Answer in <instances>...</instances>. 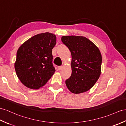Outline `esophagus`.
<instances>
[{
    "label": "esophagus",
    "instance_id": "1",
    "mask_svg": "<svg viewBox=\"0 0 126 126\" xmlns=\"http://www.w3.org/2000/svg\"><path fill=\"white\" fill-rule=\"evenodd\" d=\"M57 68H58V70H61L63 68V66H58Z\"/></svg>",
    "mask_w": 126,
    "mask_h": 126
}]
</instances>
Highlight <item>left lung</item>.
<instances>
[{
	"mask_svg": "<svg viewBox=\"0 0 126 126\" xmlns=\"http://www.w3.org/2000/svg\"><path fill=\"white\" fill-rule=\"evenodd\" d=\"M61 40L71 54L72 73L65 81L66 87L76 94L87 92L95 85L101 73L100 51L83 36H62Z\"/></svg>",
	"mask_w": 126,
	"mask_h": 126,
	"instance_id": "1",
	"label": "left lung"
}]
</instances>
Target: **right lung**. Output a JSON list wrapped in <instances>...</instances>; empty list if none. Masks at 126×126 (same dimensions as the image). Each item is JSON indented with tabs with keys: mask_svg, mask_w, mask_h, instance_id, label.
Masks as SVG:
<instances>
[{
	"mask_svg": "<svg viewBox=\"0 0 126 126\" xmlns=\"http://www.w3.org/2000/svg\"><path fill=\"white\" fill-rule=\"evenodd\" d=\"M56 43L55 34L46 32L31 37L19 47L15 69L18 79L25 87L38 89L55 73L52 50Z\"/></svg>",
	"mask_w": 126,
	"mask_h": 126,
	"instance_id": "add662e5",
	"label": "right lung"
}]
</instances>
